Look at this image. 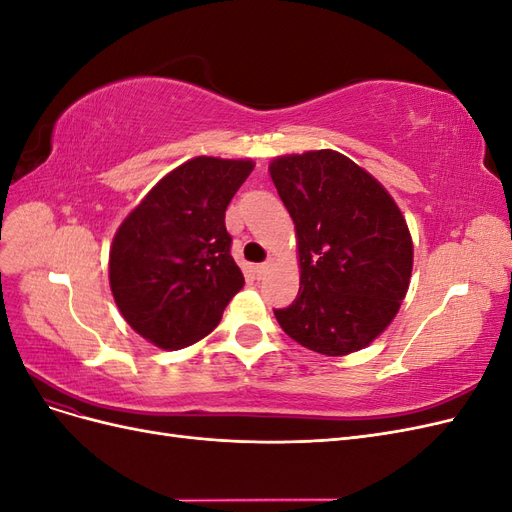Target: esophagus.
<instances>
[{
	"label": "esophagus",
	"mask_w": 512,
	"mask_h": 512,
	"mask_svg": "<svg viewBox=\"0 0 512 512\" xmlns=\"http://www.w3.org/2000/svg\"><path fill=\"white\" fill-rule=\"evenodd\" d=\"M269 269H271V260L262 262V265H258V267H256V275H258V277H265V275L269 273Z\"/></svg>",
	"instance_id": "34e87169"
}]
</instances>
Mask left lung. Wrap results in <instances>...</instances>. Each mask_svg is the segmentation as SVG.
Wrapping results in <instances>:
<instances>
[{
  "label": "left lung",
  "mask_w": 512,
  "mask_h": 512,
  "mask_svg": "<svg viewBox=\"0 0 512 512\" xmlns=\"http://www.w3.org/2000/svg\"><path fill=\"white\" fill-rule=\"evenodd\" d=\"M271 179L297 230L301 288L273 309L301 346L344 356L389 327L412 275V237L391 194L333 149L275 158Z\"/></svg>",
  "instance_id": "obj_1"
}]
</instances>
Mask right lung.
I'll return each mask as SVG.
<instances>
[{"label": "right lung", "instance_id": "add662e5", "mask_svg": "<svg viewBox=\"0 0 512 512\" xmlns=\"http://www.w3.org/2000/svg\"><path fill=\"white\" fill-rule=\"evenodd\" d=\"M252 168V160H188L121 222L108 280L121 316L158 348L179 350L209 335L243 288L224 218Z\"/></svg>", "mask_w": 512, "mask_h": 512}]
</instances>
